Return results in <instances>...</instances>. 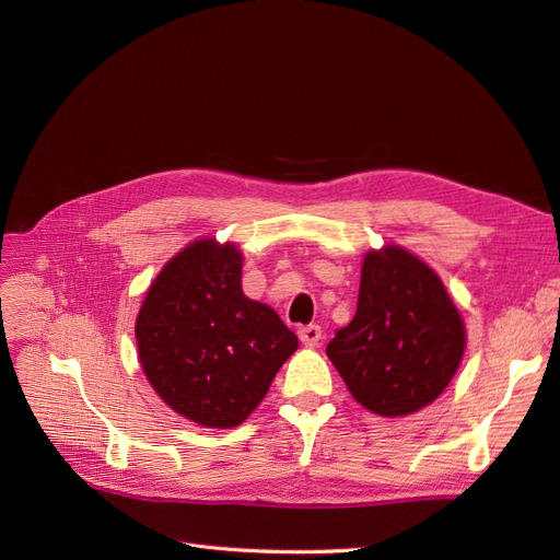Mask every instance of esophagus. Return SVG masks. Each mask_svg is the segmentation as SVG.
Wrapping results in <instances>:
<instances>
[{"label":"esophagus","mask_w":560,"mask_h":560,"mask_svg":"<svg viewBox=\"0 0 560 560\" xmlns=\"http://www.w3.org/2000/svg\"><path fill=\"white\" fill-rule=\"evenodd\" d=\"M299 338L305 347H317L322 342V328L317 324H310L299 328Z\"/></svg>","instance_id":"1"}]
</instances>
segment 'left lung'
I'll use <instances>...</instances> for the list:
<instances>
[{"instance_id": "8db88e82", "label": "left lung", "mask_w": 560, "mask_h": 560, "mask_svg": "<svg viewBox=\"0 0 560 560\" xmlns=\"http://www.w3.org/2000/svg\"><path fill=\"white\" fill-rule=\"evenodd\" d=\"M462 353V317L432 268L393 245L368 253L355 315L326 347L355 401L413 413L451 384Z\"/></svg>"}]
</instances>
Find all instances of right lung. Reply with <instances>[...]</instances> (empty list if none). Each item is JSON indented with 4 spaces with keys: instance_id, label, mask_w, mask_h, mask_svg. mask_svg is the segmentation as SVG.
I'll return each instance as SVG.
<instances>
[{
    "instance_id": "add662e5",
    "label": "right lung",
    "mask_w": 560,
    "mask_h": 560,
    "mask_svg": "<svg viewBox=\"0 0 560 560\" xmlns=\"http://www.w3.org/2000/svg\"><path fill=\"white\" fill-rule=\"evenodd\" d=\"M140 363L167 405L228 430L264 399L299 347L276 312L241 289L234 245L197 241L165 264L140 307Z\"/></svg>"
}]
</instances>
